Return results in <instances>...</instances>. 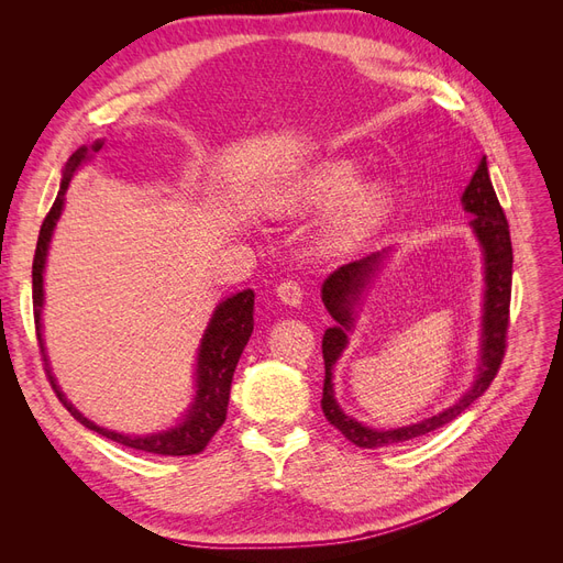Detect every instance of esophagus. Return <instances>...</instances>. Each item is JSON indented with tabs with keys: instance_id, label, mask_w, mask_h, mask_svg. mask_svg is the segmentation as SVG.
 Returning <instances> with one entry per match:
<instances>
[{
	"instance_id": "34e87169",
	"label": "esophagus",
	"mask_w": 563,
	"mask_h": 563,
	"mask_svg": "<svg viewBox=\"0 0 563 563\" xmlns=\"http://www.w3.org/2000/svg\"><path fill=\"white\" fill-rule=\"evenodd\" d=\"M277 296L284 305H291V308H298V305L302 302V288L298 282H291L286 279L277 286Z\"/></svg>"
}]
</instances>
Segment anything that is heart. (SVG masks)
<instances>
[{
  "label": "heart",
  "instance_id": "1",
  "mask_svg": "<svg viewBox=\"0 0 563 563\" xmlns=\"http://www.w3.org/2000/svg\"><path fill=\"white\" fill-rule=\"evenodd\" d=\"M360 179V166L350 159L319 162L284 180L267 197V211L300 220L331 209L317 244L329 258H345L364 249L395 209V195L385 183Z\"/></svg>",
  "mask_w": 563,
  "mask_h": 563
}]
</instances>
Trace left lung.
Instances as JSON below:
<instances>
[{"mask_svg":"<svg viewBox=\"0 0 563 563\" xmlns=\"http://www.w3.org/2000/svg\"><path fill=\"white\" fill-rule=\"evenodd\" d=\"M463 209L472 216L470 228L482 246L484 255V314H482V350H479V366H476V376L467 391H463L455 404H451L444 411L430 416L424 420L404 424V428H389L376 430L362 424L347 416L340 404L335 401L333 391V366L340 360V354L347 347V333L354 329L356 310H360L364 294L371 288L385 267L389 253L395 251L391 246L368 253L364 258L338 267L333 275L321 286V302L329 314L335 319L331 329H327L321 340L323 352V397H321V411L335 430L343 432L354 446L360 449H378V446H395L401 441H411L428 432L444 428L446 422L457 418L460 413L470 408L479 399L488 385L496 378L500 368L505 345H507V323H509V296H512V242H509V225L503 213L500 201L493 190V183L488 176L486 157H482L476 166L470 185L465 187Z\"/></svg>","mask_w":563,"mask_h":563,"instance_id":"8db88e82","label":"left lung"}]
</instances>
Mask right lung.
<instances>
[{
  "label": "right lung",
  "mask_w": 563,
  "mask_h": 563,
  "mask_svg": "<svg viewBox=\"0 0 563 563\" xmlns=\"http://www.w3.org/2000/svg\"><path fill=\"white\" fill-rule=\"evenodd\" d=\"M106 141H96L93 145H81L77 152H73V157L67 159L63 180H60V190L54 201V207L46 213L42 230H40V240H37V251H35V261H32V302H35V329H37V340L44 354V364H46V376L51 380V387L63 401V406L79 420L84 428H89L98 434H103L117 444H124L135 451H145V453H157V455H195L207 449L211 437L220 430V424L225 422L228 416V401H230V385L236 362L249 343V338L253 333V291L246 288V291L234 294L225 298L223 302H218V308L211 314V321L207 331L201 335V343L197 350V368H195V399L187 406L185 416L180 422H176L174 428L162 430V432H152V434H122L108 428H100L93 420H89L84 413H79L73 406V401H67V397L60 391L56 376L51 373L48 360H46V347H44V338H42V308H44V267H46V255H48V244L51 236H54V228L58 223V218L63 213V203H65V192L70 187V180L79 166L91 162L96 152L103 150Z\"/></svg>",
  "instance_id": "right-lung-1"
}]
</instances>
